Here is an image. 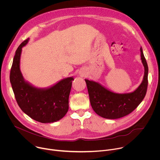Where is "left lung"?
Returning <instances> with one entry per match:
<instances>
[{
	"mask_svg": "<svg viewBox=\"0 0 160 160\" xmlns=\"http://www.w3.org/2000/svg\"><path fill=\"white\" fill-rule=\"evenodd\" d=\"M140 56L144 67V76L139 87L132 92L115 93L99 82L85 79L91 106L98 115L108 119L120 118L131 113L142 102L147 92L149 71L142 47Z\"/></svg>",
	"mask_w": 160,
	"mask_h": 160,
	"instance_id": "obj_1",
	"label": "left lung"
}]
</instances>
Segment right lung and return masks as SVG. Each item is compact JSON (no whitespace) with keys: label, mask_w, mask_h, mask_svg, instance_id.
Segmentation results:
<instances>
[{"label":"right lung","mask_w":160,"mask_h":160,"mask_svg":"<svg viewBox=\"0 0 160 160\" xmlns=\"http://www.w3.org/2000/svg\"><path fill=\"white\" fill-rule=\"evenodd\" d=\"M29 38L17 49L10 72V82L16 101L22 110L33 120L52 123L65 117L68 110V98L73 77L60 80L47 88H38L23 78L20 68L22 47Z\"/></svg>","instance_id":"add662e5"}]
</instances>
